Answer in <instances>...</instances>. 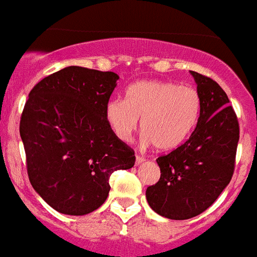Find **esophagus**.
I'll return each mask as SVG.
<instances>
[{"label": "esophagus", "instance_id": "1", "mask_svg": "<svg viewBox=\"0 0 257 257\" xmlns=\"http://www.w3.org/2000/svg\"><path fill=\"white\" fill-rule=\"evenodd\" d=\"M144 161H145L144 157H141V156H139V155H137V156H136V165L143 164V163H144Z\"/></svg>", "mask_w": 257, "mask_h": 257}]
</instances>
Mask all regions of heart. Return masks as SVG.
<instances>
[{"label": "heart", "instance_id": "obj_1", "mask_svg": "<svg viewBox=\"0 0 257 257\" xmlns=\"http://www.w3.org/2000/svg\"><path fill=\"white\" fill-rule=\"evenodd\" d=\"M201 110L199 92L175 82L144 80L129 85L125 100L105 105V118L114 136L129 141L141 120L144 143L159 151L179 148L195 131Z\"/></svg>", "mask_w": 257, "mask_h": 257}]
</instances>
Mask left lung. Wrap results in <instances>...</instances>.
<instances>
[{"label": "left lung", "instance_id": "8db88e82", "mask_svg": "<svg viewBox=\"0 0 257 257\" xmlns=\"http://www.w3.org/2000/svg\"><path fill=\"white\" fill-rule=\"evenodd\" d=\"M191 74L201 98L199 121L179 148L157 159L160 180L147 188V201L159 215L187 220L209 208L235 169L239 121L228 96L212 78Z\"/></svg>", "mask_w": 257, "mask_h": 257}]
</instances>
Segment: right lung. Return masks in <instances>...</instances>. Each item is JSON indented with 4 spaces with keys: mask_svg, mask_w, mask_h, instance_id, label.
I'll use <instances>...</instances> for the list:
<instances>
[{
    "mask_svg": "<svg viewBox=\"0 0 257 257\" xmlns=\"http://www.w3.org/2000/svg\"><path fill=\"white\" fill-rule=\"evenodd\" d=\"M118 76L68 66L29 93L20 121L34 191L60 213L82 216L108 197L109 177L135 165V152L105 118Z\"/></svg>",
    "mask_w": 257,
    "mask_h": 257,
    "instance_id": "obj_1",
    "label": "right lung"
}]
</instances>
